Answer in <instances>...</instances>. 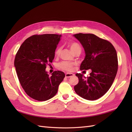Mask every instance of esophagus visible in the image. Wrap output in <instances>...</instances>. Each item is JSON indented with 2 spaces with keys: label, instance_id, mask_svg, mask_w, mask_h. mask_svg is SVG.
Instances as JSON below:
<instances>
[{
  "label": "esophagus",
  "instance_id": "34e87169",
  "mask_svg": "<svg viewBox=\"0 0 132 132\" xmlns=\"http://www.w3.org/2000/svg\"><path fill=\"white\" fill-rule=\"evenodd\" d=\"M74 75V74H73V73H68L65 74V77L66 78H70V77H73Z\"/></svg>",
  "mask_w": 132,
  "mask_h": 132
}]
</instances>
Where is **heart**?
<instances>
[{"mask_svg": "<svg viewBox=\"0 0 132 132\" xmlns=\"http://www.w3.org/2000/svg\"><path fill=\"white\" fill-rule=\"evenodd\" d=\"M68 46L70 51L72 52L73 53L75 54L77 52H81V48L79 43L77 42H70L68 44ZM61 48L58 47L55 51V55H58L61 53ZM59 67L62 69L67 71H71L73 68V64L72 63L68 62H62L59 64Z\"/></svg>", "mask_w": 132, "mask_h": 132, "instance_id": "b5f03b06", "label": "heart"}]
</instances>
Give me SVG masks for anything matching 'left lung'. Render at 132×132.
Instances as JSON below:
<instances>
[{"label": "left lung", "instance_id": "1", "mask_svg": "<svg viewBox=\"0 0 132 132\" xmlns=\"http://www.w3.org/2000/svg\"><path fill=\"white\" fill-rule=\"evenodd\" d=\"M73 36L80 42L85 57L80 70L91 69L90 77L77 73L79 82L75 93L82 98L94 101L102 97L111 87L116 76L118 60L116 51L112 44L94 34H78Z\"/></svg>", "mask_w": 132, "mask_h": 132}]
</instances>
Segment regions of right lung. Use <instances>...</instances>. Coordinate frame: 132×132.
<instances>
[{
	"mask_svg": "<svg viewBox=\"0 0 132 132\" xmlns=\"http://www.w3.org/2000/svg\"><path fill=\"white\" fill-rule=\"evenodd\" d=\"M62 35H34L22 43L16 54L14 66L25 93L38 101H47L56 95L65 77L61 71L47 74L46 65L54 59Z\"/></svg>",
	"mask_w": 132,
	"mask_h": 132,
	"instance_id": "add662e5",
	"label": "right lung"
}]
</instances>
